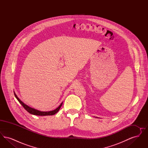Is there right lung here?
Wrapping results in <instances>:
<instances>
[{
	"label": "right lung",
	"mask_w": 148,
	"mask_h": 148,
	"mask_svg": "<svg viewBox=\"0 0 148 148\" xmlns=\"http://www.w3.org/2000/svg\"><path fill=\"white\" fill-rule=\"evenodd\" d=\"M14 95L15 97V98L18 100V101L20 103V104H21V106L24 107V108L30 114H32L33 115H39V116H47V115H53L54 114H56L57 112H58V111L60 110L61 106H62L63 104V102L60 104V105L55 110L49 111V112H41L40 110H36L35 109H34L33 108H31L28 106L26 105L25 103H24L21 99L18 97V96L16 95L15 92H14Z\"/></svg>",
	"instance_id": "right-lung-1"
}]
</instances>
